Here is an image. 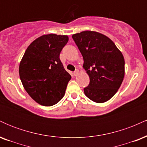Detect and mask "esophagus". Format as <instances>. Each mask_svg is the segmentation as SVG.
<instances>
[{"label":"esophagus","mask_w":147,"mask_h":147,"mask_svg":"<svg viewBox=\"0 0 147 147\" xmlns=\"http://www.w3.org/2000/svg\"><path fill=\"white\" fill-rule=\"evenodd\" d=\"M78 73H79V70H76L75 71L73 72V75H75V76H77V75H78Z\"/></svg>","instance_id":"esophagus-1"}]
</instances>
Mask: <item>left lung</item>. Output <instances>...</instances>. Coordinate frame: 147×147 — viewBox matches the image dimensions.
<instances>
[{
    "label": "left lung",
    "mask_w": 147,
    "mask_h": 147,
    "mask_svg": "<svg viewBox=\"0 0 147 147\" xmlns=\"http://www.w3.org/2000/svg\"><path fill=\"white\" fill-rule=\"evenodd\" d=\"M72 37L83 56V68L90 78L84 93L96 103L107 102L117 92L124 79L122 53L112 40L97 32L86 30Z\"/></svg>",
    "instance_id": "obj_1"
}]
</instances>
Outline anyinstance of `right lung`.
Segmentation results:
<instances>
[{
  "mask_svg": "<svg viewBox=\"0 0 147 147\" xmlns=\"http://www.w3.org/2000/svg\"><path fill=\"white\" fill-rule=\"evenodd\" d=\"M67 35L49 34L35 39L20 62L19 76L25 90L41 105H55L63 97L71 76L59 59Z\"/></svg>",
  "mask_w": 147,
  "mask_h": 147,
  "instance_id": "obj_1",
  "label": "right lung"
}]
</instances>
